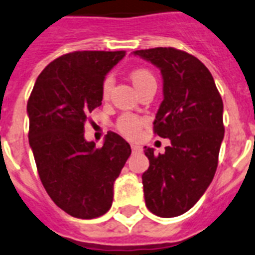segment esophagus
<instances>
[{"mask_svg":"<svg viewBox=\"0 0 255 255\" xmlns=\"http://www.w3.org/2000/svg\"><path fill=\"white\" fill-rule=\"evenodd\" d=\"M131 151L132 152H140L142 151V147L138 144H131Z\"/></svg>","mask_w":255,"mask_h":255,"instance_id":"1","label":"esophagus"}]
</instances>
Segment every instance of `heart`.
<instances>
[{"label": "heart", "instance_id": "heart-1", "mask_svg": "<svg viewBox=\"0 0 255 255\" xmlns=\"http://www.w3.org/2000/svg\"><path fill=\"white\" fill-rule=\"evenodd\" d=\"M130 78H131L132 84L135 86V89L138 91L143 90L144 88H147L148 85L156 84V78L152 75V72L145 68H138L134 69V71L130 73ZM113 86V77L111 75L106 76V78L102 82V97L104 99L110 97L111 90H112ZM143 121L140 117L134 116V115H130V113H125L123 116L117 120L116 128L123 135L128 136V138H134L139 134L140 129H142Z\"/></svg>", "mask_w": 255, "mask_h": 255}]
</instances>
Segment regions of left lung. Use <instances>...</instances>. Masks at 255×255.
Returning a JSON list of instances; mask_svg holds the SVG:
<instances>
[{
    "label": "left lung",
    "mask_w": 255,
    "mask_h": 255,
    "mask_svg": "<svg viewBox=\"0 0 255 255\" xmlns=\"http://www.w3.org/2000/svg\"><path fill=\"white\" fill-rule=\"evenodd\" d=\"M161 71L164 101L153 131L169 138L165 153L144 147L149 160L142 175L145 205L157 217L188 212L212 183L225 136L223 102L214 78L196 56L174 49L136 50Z\"/></svg>",
    "instance_id": "left-lung-1"
}]
</instances>
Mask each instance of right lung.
<instances>
[{
    "label": "right lung",
    "mask_w": 255,
    "mask_h": 255,
    "mask_svg": "<svg viewBox=\"0 0 255 255\" xmlns=\"http://www.w3.org/2000/svg\"><path fill=\"white\" fill-rule=\"evenodd\" d=\"M125 51H73L37 77L28 99L29 145L47 195L67 214L98 218L110 210L113 183L131 153L108 131L103 147L84 138L89 113L102 106V82Z\"/></svg>",
    "instance_id": "add662e5"
}]
</instances>
